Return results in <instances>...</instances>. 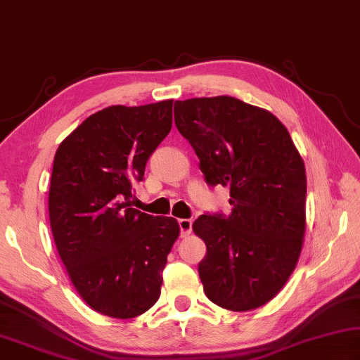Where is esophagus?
Instances as JSON below:
<instances>
[{
  "label": "esophagus",
  "mask_w": 360,
  "mask_h": 360,
  "mask_svg": "<svg viewBox=\"0 0 360 360\" xmlns=\"http://www.w3.org/2000/svg\"><path fill=\"white\" fill-rule=\"evenodd\" d=\"M179 226H180V231H181V237H188L191 234V229H193L191 219L181 218V219H179Z\"/></svg>",
  "instance_id": "esophagus-1"
}]
</instances>
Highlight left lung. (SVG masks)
I'll list each match as a JSON object with an SVG mask.
<instances>
[{
  "instance_id": "8db88e82",
  "label": "left lung",
  "mask_w": 360,
  "mask_h": 360,
  "mask_svg": "<svg viewBox=\"0 0 360 360\" xmlns=\"http://www.w3.org/2000/svg\"><path fill=\"white\" fill-rule=\"evenodd\" d=\"M175 124L212 186H228L232 213L193 224L207 247L204 292L231 311L266 305L286 285L307 229L305 164L278 118L232 96L175 101Z\"/></svg>"
}]
</instances>
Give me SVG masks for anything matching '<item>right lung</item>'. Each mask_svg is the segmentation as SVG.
Returning a JSON list of instances; mask_svg holds the SVG:
<instances>
[{"instance_id": "obj_1", "label": "right lung", "mask_w": 360, "mask_h": 360, "mask_svg": "<svg viewBox=\"0 0 360 360\" xmlns=\"http://www.w3.org/2000/svg\"><path fill=\"white\" fill-rule=\"evenodd\" d=\"M174 99L110 105L88 117L53 158L49 219L75 291L117 319L150 310L161 294L167 255L180 236L175 218L131 207L150 155L172 128Z\"/></svg>"}]
</instances>
